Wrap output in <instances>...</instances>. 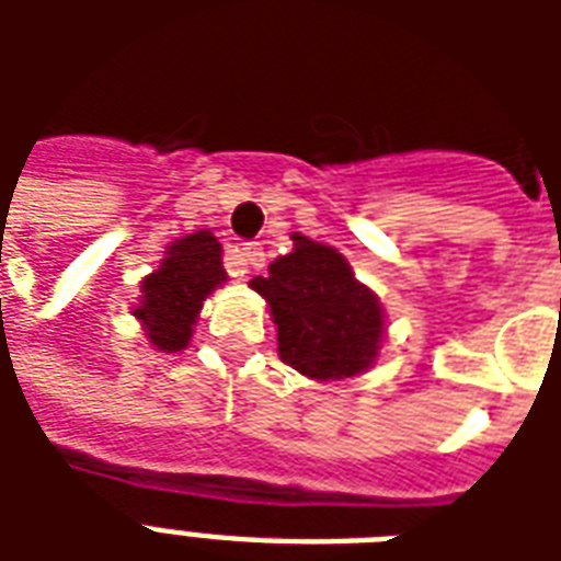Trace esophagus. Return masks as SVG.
I'll list each match as a JSON object with an SVG mask.
<instances>
[{
  "instance_id": "obj_1",
  "label": "esophagus",
  "mask_w": 561,
  "mask_h": 561,
  "mask_svg": "<svg viewBox=\"0 0 561 561\" xmlns=\"http://www.w3.org/2000/svg\"><path fill=\"white\" fill-rule=\"evenodd\" d=\"M264 267V249L257 243H243V249H237V257H233V276H249L252 270Z\"/></svg>"
}]
</instances>
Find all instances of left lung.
I'll return each mask as SVG.
<instances>
[{
  "mask_svg": "<svg viewBox=\"0 0 561 561\" xmlns=\"http://www.w3.org/2000/svg\"><path fill=\"white\" fill-rule=\"evenodd\" d=\"M291 240L294 252L249 282L267 300L282 364L316 381L360 376L381 352L385 309L333 245Z\"/></svg>",
  "mask_w": 561,
  "mask_h": 561,
  "instance_id": "obj_1",
  "label": "left lung"
}]
</instances>
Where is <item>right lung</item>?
<instances>
[{
  "label": "right lung",
  "instance_id": "add662e5",
  "mask_svg": "<svg viewBox=\"0 0 561 561\" xmlns=\"http://www.w3.org/2000/svg\"><path fill=\"white\" fill-rule=\"evenodd\" d=\"M225 279L221 243L213 231H195L173 240L159 261V270L140 282L135 318L144 324L147 340L159 352H183L192 340L201 306Z\"/></svg>",
  "mask_w": 561,
  "mask_h": 561
}]
</instances>
